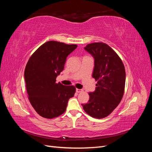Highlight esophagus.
<instances>
[{"mask_svg": "<svg viewBox=\"0 0 152 152\" xmlns=\"http://www.w3.org/2000/svg\"><path fill=\"white\" fill-rule=\"evenodd\" d=\"M83 91V90L82 89H76V92L77 93H82V92Z\"/></svg>", "mask_w": 152, "mask_h": 152, "instance_id": "esophagus-1", "label": "esophagus"}]
</instances>
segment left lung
Here are the masks:
<instances>
[{
    "label": "left lung",
    "instance_id": "obj_1",
    "mask_svg": "<svg viewBox=\"0 0 152 152\" xmlns=\"http://www.w3.org/2000/svg\"><path fill=\"white\" fill-rule=\"evenodd\" d=\"M94 58L93 77L98 81L89 100L82 104L84 111L96 118L108 116L121 103L124 93L126 71L115 50L103 42L87 44L84 48Z\"/></svg>",
    "mask_w": 152,
    "mask_h": 152
}]
</instances>
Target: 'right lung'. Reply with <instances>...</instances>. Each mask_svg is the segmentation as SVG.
<instances>
[{"label":"right lung","mask_w":152,"mask_h":152,"mask_svg":"<svg viewBox=\"0 0 152 152\" xmlns=\"http://www.w3.org/2000/svg\"><path fill=\"white\" fill-rule=\"evenodd\" d=\"M77 45L50 40L37 49L25 70L27 94L31 106L40 116L53 118L66 111L68 99L74 96L73 86L56 83L63 70L66 57Z\"/></svg>","instance_id":"obj_1"}]
</instances>
